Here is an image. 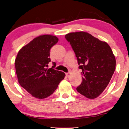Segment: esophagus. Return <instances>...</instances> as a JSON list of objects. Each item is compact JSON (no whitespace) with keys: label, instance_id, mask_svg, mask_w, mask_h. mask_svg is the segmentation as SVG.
Masks as SVG:
<instances>
[{"label":"esophagus","instance_id":"esophagus-1","mask_svg":"<svg viewBox=\"0 0 129 129\" xmlns=\"http://www.w3.org/2000/svg\"><path fill=\"white\" fill-rule=\"evenodd\" d=\"M70 72H68V73H66V76L68 77H69L70 76Z\"/></svg>","mask_w":129,"mask_h":129}]
</instances>
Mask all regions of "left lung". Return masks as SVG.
<instances>
[{
	"label": "left lung",
	"instance_id": "obj_1",
	"mask_svg": "<svg viewBox=\"0 0 129 129\" xmlns=\"http://www.w3.org/2000/svg\"><path fill=\"white\" fill-rule=\"evenodd\" d=\"M75 53L82 82L77 91L88 99H95L103 92L113 75L116 59L110 47L84 31L65 35Z\"/></svg>",
	"mask_w": 129,
	"mask_h": 129
}]
</instances>
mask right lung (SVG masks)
Returning a JSON list of instances; mask_svg holds the SVG:
<instances>
[{"label":"right lung","instance_id":"add662e5","mask_svg":"<svg viewBox=\"0 0 129 129\" xmlns=\"http://www.w3.org/2000/svg\"><path fill=\"white\" fill-rule=\"evenodd\" d=\"M59 39L51 35L33 39L19 51L15 59L16 72L20 85L34 98L43 99L56 90L65 77L63 72L48 69L50 50Z\"/></svg>","mask_w":129,"mask_h":129}]
</instances>
